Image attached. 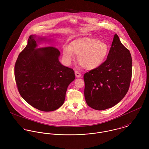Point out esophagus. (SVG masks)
I'll list each match as a JSON object with an SVG mask.
<instances>
[{
	"label": "esophagus",
	"mask_w": 149,
	"mask_h": 149,
	"mask_svg": "<svg viewBox=\"0 0 149 149\" xmlns=\"http://www.w3.org/2000/svg\"><path fill=\"white\" fill-rule=\"evenodd\" d=\"M75 75H76V76L77 77H80L81 76V73H80L78 71H76V70L75 71Z\"/></svg>",
	"instance_id": "obj_1"
}]
</instances>
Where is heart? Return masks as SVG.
I'll return each mask as SVG.
<instances>
[{"mask_svg":"<svg viewBox=\"0 0 149 149\" xmlns=\"http://www.w3.org/2000/svg\"><path fill=\"white\" fill-rule=\"evenodd\" d=\"M109 53L106 43L92 37H82L72 41L69 46H64L63 55L66 64H70L78 56V61L88 70L96 69L105 61Z\"/></svg>","mask_w":149,"mask_h":149,"instance_id":"b5f03b06","label":"heart"}]
</instances>
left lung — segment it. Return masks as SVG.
I'll return each mask as SVG.
<instances>
[{"label":"left lung","instance_id":"obj_1","mask_svg":"<svg viewBox=\"0 0 149 149\" xmlns=\"http://www.w3.org/2000/svg\"><path fill=\"white\" fill-rule=\"evenodd\" d=\"M131 76L130 52L115 34L106 61L84 74L86 104L96 110L115 106L126 95Z\"/></svg>","mask_w":149,"mask_h":149}]
</instances>
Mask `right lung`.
Here are the masks:
<instances>
[{"label":"right lung","mask_w":149,"mask_h":149,"mask_svg":"<svg viewBox=\"0 0 149 149\" xmlns=\"http://www.w3.org/2000/svg\"><path fill=\"white\" fill-rule=\"evenodd\" d=\"M46 40L36 35L29 37L17 60L14 73L22 98L31 106L49 112L64 104L68 86L75 75L72 69L60 62L58 49L54 46L38 48V43Z\"/></svg>","instance_id":"add662e5"}]
</instances>
